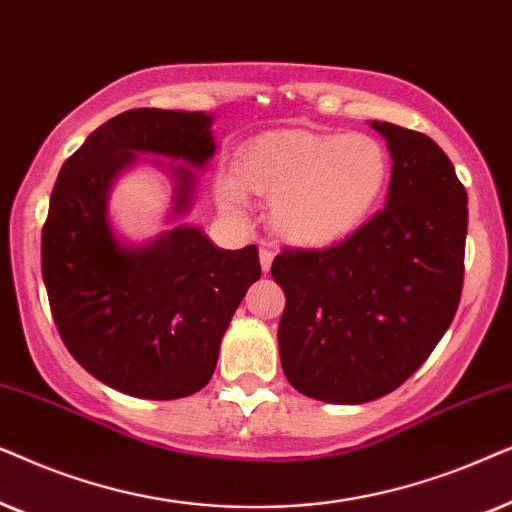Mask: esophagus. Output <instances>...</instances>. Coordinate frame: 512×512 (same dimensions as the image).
I'll use <instances>...</instances> for the list:
<instances>
[{"instance_id": "esophagus-1", "label": "esophagus", "mask_w": 512, "mask_h": 512, "mask_svg": "<svg viewBox=\"0 0 512 512\" xmlns=\"http://www.w3.org/2000/svg\"><path fill=\"white\" fill-rule=\"evenodd\" d=\"M271 262H274V250L271 248H260V264H262V271L267 274L271 269Z\"/></svg>"}]
</instances>
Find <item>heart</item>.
<instances>
[{"label":"heart","mask_w":512,"mask_h":512,"mask_svg":"<svg viewBox=\"0 0 512 512\" xmlns=\"http://www.w3.org/2000/svg\"><path fill=\"white\" fill-rule=\"evenodd\" d=\"M391 159L365 133L271 131L248 142L234 170L215 180L222 213L245 217V192L271 201V227L299 248H325L351 236L384 199Z\"/></svg>","instance_id":"b5f03b06"}]
</instances>
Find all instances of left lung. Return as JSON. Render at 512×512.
I'll use <instances>...</instances> for the list:
<instances>
[{"mask_svg":"<svg viewBox=\"0 0 512 512\" xmlns=\"http://www.w3.org/2000/svg\"><path fill=\"white\" fill-rule=\"evenodd\" d=\"M391 152L384 210L325 250H283L278 351L299 393L360 405L405 384L452 325L463 288L468 196L424 133L370 121Z\"/></svg>","mask_w":512,"mask_h":512,"instance_id":"1","label":"left lung"}]
</instances>
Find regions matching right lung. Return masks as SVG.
Listing matches in <instances>:
<instances>
[{"mask_svg": "<svg viewBox=\"0 0 512 512\" xmlns=\"http://www.w3.org/2000/svg\"><path fill=\"white\" fill-rule=\"evenodd\" d=\"M213 117L180 109H128L88 135L63 163L42 231V274L53 320L74 360L133 398L175 400L213 377L224 332L260 281L255 245L224 250L192 224L145 243L109 220L114 180L152 161L173 182L170 220L194 203L196 173L215 154ZM145 161V159H142Z\"/></svg>", "mask_w": 512, "mask_h": 512, "instance_id": "right-lung-1", "label": "right lung"}]
</instances>
